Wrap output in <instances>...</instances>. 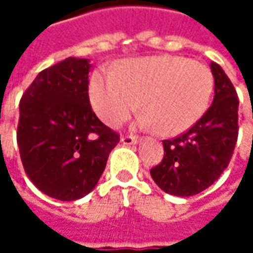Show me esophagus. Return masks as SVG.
I'll use <instances>...</instances> for the list:
<instances>
[{"label":"esophagus","instance_id":"34e87169","mask_svg":"<svg viewBox=\"0 0 253 253\" xmlns=\"http://www.w3.org/2000/svg\"><path fill=\"white\" fill-rule=\"evenodd\" d=\"M122 145H136L138 143V138L136 136H122L121 138Z\"/></svg>","mask_w":253,"mask_h":253}]
</instances>
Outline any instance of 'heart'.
Wrapping results in <instances>:
<instances>
[{"mask_svg":"<svg viewBox=\"0 0 253 253\" xmlns=\"http://www.w3.org/2000/svg\"><path fill=\"white\" fill-rule=\"evenodd\" d=\"M214 90L209 67L179 56L128 59L112 70L94 72L88 94L94 111L118 126L139 107V124L173 136L191 128L207 111Z\"/></svg>","mask_w":253,"mask_h":253,"instance_id":"obj_1","label":"heart"}]
</instances>
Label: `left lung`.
Returning <instances> with one entry per match:
<instances>
[{"instance_id": "obj_1", "label": "left lung", "mask_w": 253, "mask_h": 253, "mask_svg": "<svg viewBox=\"0 0 253 253\" xmlns=\"http://www.w3.org/2000/svg\"><path fill=\"white\" fill-rule=\"evenodd\" d=\"M214 100L189 131L163 141L165 156L151 170L165 193L190 197L210 187L227 169L238 139V97L228 76L211 62Z\"/></svg>"}]
</instances>
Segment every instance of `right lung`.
Wrapping results in <instances>:
<instances>
[{"label": "right lung", "mask_w": 253, "mask_h": 253, "mask_svg": "<svg viewBox=\"0 0 253 253\" xmlns=\"http://www.w3.org/2000/svg\"><path fill=\"white\" fill-rule=\"evenodd\" d=\"M88 59L67 57L36 76L19 102L16 141L28 177L46 196L83 199L120 142L94 114Z\"/></svg>", "instance_id": "add662e5"}]
</instances>
